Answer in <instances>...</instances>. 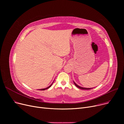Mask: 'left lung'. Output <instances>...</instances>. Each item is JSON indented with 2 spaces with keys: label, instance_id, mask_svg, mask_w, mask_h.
Wrapping results in <instances>:
<instances>
[{
  "label": "left lung",
  "instance_id": "left-lung-1",
  "mask_svg": "<svg viewBox=\"0 0 124 124\" xmlns=\"http://www.w3.org/2000/svg\"><path fill=\"white\" fill-rule=\"evenodd\" d=\"M74 84H75V86H76V87H77L78 88H80V89H92V88H84V87H80V86H78V85H77V84H76L74 82Z\"/></svg>",
  "mask_w": 124,
  "mask_h": 124
}]
</instances>
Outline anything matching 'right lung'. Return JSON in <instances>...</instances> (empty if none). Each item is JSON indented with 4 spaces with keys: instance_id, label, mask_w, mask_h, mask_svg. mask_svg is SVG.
Masks as SVG:
<instances>
[{
    "instance_id": "1",
    "label": "right lung",
    "mask_w": 124,
    "mask_h": 124,
    "mask_svg": "<svg viewBox=\"0 0 124 124\" xmlns=\"http://www.w3.org/2000/svg\"><path fill=\"white\" fill-rule=\"evenodd\" d=\"M52 84H53V83H52ZM52 84H51V85H50V86H49V87H47L46 88H43V89H40V90H45V89H48V88H49V87H50L51 86V85H52Z\"/></svg>"
}]
</instances>
